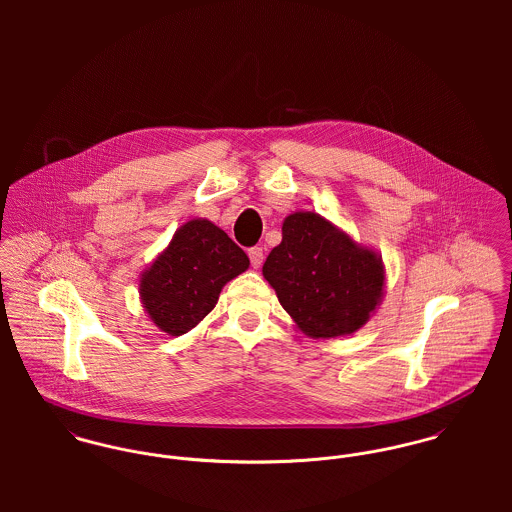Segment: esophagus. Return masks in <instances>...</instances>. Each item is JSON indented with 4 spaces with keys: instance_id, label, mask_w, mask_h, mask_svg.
Listing matches in <instances>:
<instances>
[{
    "instance_id": "esophagus-1",
    "label": "esophagus",
    "mask_w": 512,
    "mask_h": 512,
    "mask_svg": "<svg viewBox=\"0 0 512 512\" xmlns=\"http://www.w3.org/2000/svg\"><path fill=\"white\" fill-rule=\"evenodd\" d=\"M248 258H250L252 268H260L262 262H264V250L260 246H254V248L248 250Z\"/></svg>"
}]
</instances>
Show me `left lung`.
<instances>
[{
    "mask_svg": "<svg viewBox=\"0 0 512 512\" xmlns=\"http://www.w3.org/2000/svg\"><path fill=\"white\" fill-rule=\"evenodd\" d=\"M262 272L297 327L321 339L361 329L384 288L380 258L315 213L284 220Z\"/></svg>",
    "mask_w": 512,
    "mask_h": 512,
    "instance_id": "8db88e82",
    "label": "left lung"
}]
</instances>
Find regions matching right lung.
<instances>
[{
	"instance_id": "1",
	"label": "right lung",
	"mask_w": 512,
	"mask_h": 512,
	"mask_svg": "<svg viewBox=\"0 0 512 512\" xmlns=\"http://www.w3.org/2000/svg\"><path fill=\"white\" fill-rule=\"evenodd\" d=\"M248 264L244 250L219 226L189 220L142 276L144 307L161 331L183 335L213 311L224 284Z\"/></svg>"
}]
</instances>
